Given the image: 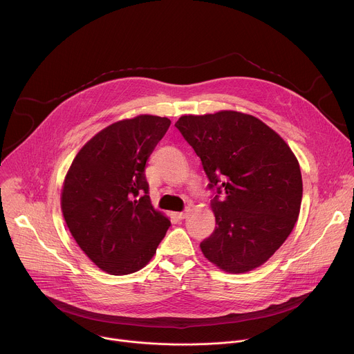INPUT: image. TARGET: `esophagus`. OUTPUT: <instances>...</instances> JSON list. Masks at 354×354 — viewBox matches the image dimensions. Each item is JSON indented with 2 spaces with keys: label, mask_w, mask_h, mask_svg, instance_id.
Masks as SVG:
<instances>
[{
  "label": "esophagus",
  "mask_w": 354,
  "mask_h": 354,
  "mask_svg": "<svg viewBox=\"0 0 354 354\" xmlns=\"http://www.w3.org/2000/svg\"><path fill=\"white\" fill-rule=\"evenodd\" d=\"M175 216H176V218H179V220H183V218L186 217V213H183V212H182V213H176Z\"/></svg>",
  "instance_id": "34e87169"
}]
</instances>
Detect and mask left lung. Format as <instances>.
<instances>
[{
	"label": "left lung",
	"instance_id": "1",
	"mask_svg": "<svg viewBox=\"0 0 354 354\" xmlns=\"http://www.w3.org/2000/svg\"><path fill=\"white\" fill-rule=\"evenodd\" d=\"M210 180L214 232L200 243L207 261L239 274L262 266L298 220L302 179L288 144L258 118L235 111L185 115L175 123Z\"/></svg>",
	"mask_w": 354,
	"mask_h": 354
}]
</instances>
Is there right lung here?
<instances>
[{"mask_svg":"<svg viewBox=\"0 0 354 354\" xmlns=\"http://www.w3.org/2000/svg\"><path fill=\"white\" fill-rule=\"evenodd\" d=\"M169 124L153 115L112 123L82 145L67 171L66 224L84 254L109 274L142 269L171 225L151 203L145 179L148 157Z\"/></svg>","mask_w":354,"mask_h":354,"instance_id":"right-lung-1","label":"right lung"}]
</instances>
